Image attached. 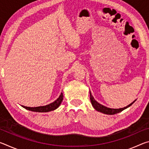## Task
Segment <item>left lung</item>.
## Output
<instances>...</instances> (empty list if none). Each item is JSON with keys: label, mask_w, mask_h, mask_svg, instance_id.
Returning a JSON list of instances; mask_svg holds the SVG:
<instances>
[{"label": "left lung", "mask_w": 149, "mask_h": 149, "mask_svg": "<svg viewBox=\"0 0 149 149\" xmlns=\"http://www.w3.org/2000/svg\"><path fill=\"white\" fill-rule=\"evenodd\" d=\"M89 93H90L91 102V104L93 105V108H94L96 110H97L98 112H102V113H103V114H108V115L116 114H117V113L122 112V111H123V110H125V109H126V108H127L128 107H130V106H132V104H133V103H134L136 100V99H135L134 101L132 102L131 104L127 105V107H125L120 108H110L105 107V106L102 105L98 102L97 100L94 99V97H93V95L91 94V91H89Z\"/></svg>", "instance_id": "obj_1"}]
</instances>
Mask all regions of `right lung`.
<instances>
[{
	"mask_svg": "<svg viewBox=\"0 0 149 149\" xmlns=\"http://www.w3.org/2000/svg\"><path fill=\"white\" fill-rule=\"evenodd\" d=\"M63 100V93H61L59 97L54 100L53 102L50 103L49 104L45 105V106H41V107H25V106L22 105V107L26 108V110H28L29 111H32V112H48L50 111H52L56 110V108L59 107V106L61 104V102Z\"/></svg>",
	"mask_w": 149,
	"mask_h": 149,
	"instance_id": "obj_1",
	"label": "right lung"
}]
</instances>
